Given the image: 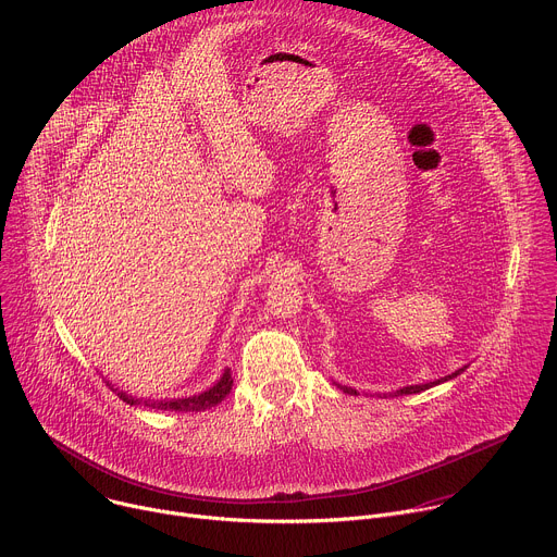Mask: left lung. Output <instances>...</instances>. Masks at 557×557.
Segmentation results:
<instances>
[{"mask_svg":"<svg viewBox=\"0 0 557 557\" xmlns=\"http://www.w3.org/2000/svg\"><path fill=\"white\" fill-rule=\"evenodd\" d=\"M467 368V366H465ZM465 368H458L456 372H451V374H447V376H443V379H438V381H430V383H423V385H408V387H401V389H396V392H392L394 396H399V394H417V392H423V389H428V387H434V385H438V383H443V381H449V379H454V376H458L460 372H465ZM344 392H348V394H359L355 387H348V385H339Z\"/></svg>","mask_w":557,"mask_h":557,"instance_id":"obj_1","label":"left lung"}]
</instances>
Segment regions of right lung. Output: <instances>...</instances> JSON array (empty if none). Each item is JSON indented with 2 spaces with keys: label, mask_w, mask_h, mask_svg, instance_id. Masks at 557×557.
Segmentation results:
<instances>
[{
  "label": "right lung",
  "mask_w": 557,
  "mask_h": 557,
  "mask_svg": "<svg viewBox=\"0 0 557 557\" xmlns=\"http://www.w3.org/2000/svg\"><path fill=\"white\" fill-rule=\"evenodd\" d=\"M233 379H231V370L226 368L222 372V376L218 379V383H213L209 389L194 394V396H183V399H161V401H153V399H134V396L119 392L121 399L129 406H147L153 410H168V412H205L209 408H215L220 401L226 399V394L231 392ZM114 389V387H112Z\"/></svg>",
  "instance_id": "1"
}]
</instances>
